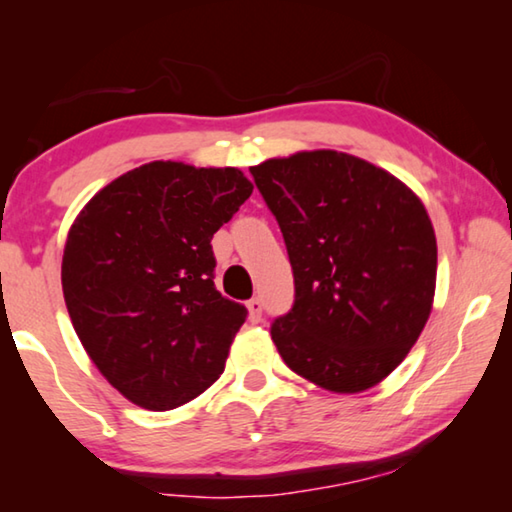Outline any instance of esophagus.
<instances>
[{"label": "esophagus", "mask_w": 512, "mask_h": 512, "mask_svg": "<svg viewBox=\"0 0 512 512\" xmlns=\"http://www.w3.org/2000/svg\"><path fill=\"white\" fill-rule=\"evenodd\" d=\"M248 316L253 323H259V320H262V300L259 298L248 300Z\"/></svg>", "instance_id": "1"}]
</instances>
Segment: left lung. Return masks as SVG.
<instances>
[{
    "label": "left lung",
    "mask_w": 512,
    "mask_h": 512,
    "mask_svg": "<svg viewBox=\"0 0 512 512\" xmlns=\"http://www.w3.org/2000/svg\"><path fill=\"white\" fill-rule=\"evenodd\" d=\"M280 223L296 284L271 339L325 391H368L400 366L427 325L438 246L413 189L357 155L318 149L250 167Z\"/></svg>",
    "instance_id": "1"
}]
</instances>
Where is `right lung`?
<instances>
[{
  "label": "right lung",
  "mask_w": 512,
  "mask_h": 512,
  "mask_svg": "<svg viewBox=\"0 0 512 512\" xmlns=\"http://www.w3.org/2000/svg\"><path fill=\"white\" fill-rule=\"evenodd\" d=\"M250 194L235 167L155 160L99 189L69 228V318L108 384L142 409H176L221 377L248 311L216 291L210 241Z\"/></svg>",
  "instance_id": "obj_1"
}]
</instances>
